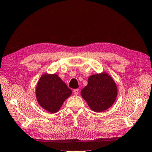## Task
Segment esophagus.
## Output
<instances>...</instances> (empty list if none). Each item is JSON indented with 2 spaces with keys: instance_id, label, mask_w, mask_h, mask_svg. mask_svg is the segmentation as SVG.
I'll use <instances>...</instances> for the list:
<instances>
[{
  "instance_id": "34e87169",
  "label": "esophagus",
  "mask_w": 152,
  "mask_h": 152,
  "mask_svg": "<svg viewBox=\"0 0 152 152\" xmlns=\"http://www.w3.org/2000/svg\"><path fill=\"white\" fill-rule=\"evenodd\" d=\"M73 92H74V94H75V95H77L78 94H79V89H74V91H73Z\"/></svg>"
}]
</instances>
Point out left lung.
<instances>
[{
  "label": "left lung",
  "mask_w": 152,
  "mask_h": 152,
  "mask_svg": "<svg viewBox=\"0 0 152 152\" xmlns=\"http://www.w3.org/2000/svg\"><path fill=\"white\" fill-rule=\"evenodd\" d=\"M87 85L80 92L82 97L95 112H102L115 102L118 89L113 78L107 72L92 75Z\"/></svg>",
  "instance_id": "1"
}]
</instances>
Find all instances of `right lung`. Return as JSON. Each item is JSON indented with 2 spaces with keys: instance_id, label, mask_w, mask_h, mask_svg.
<instances>
[{
  "instance_id": "obj_1",
  "label": "right lung",
  "mask_w": 152,
  "mask_h": 152,
  "mask_svg": "<svg viewBox=\"0 0 152 152\" xmlns=\"http://www.w3.org/2000/svg\"><path fill=\"white\" fill-rule=\"evenodd\" d=\"M72 94V90L56 73H44L39 79L35 89L39 104L51 113L58 112L64 102Z\"/></svg>"
}]
</instances>
